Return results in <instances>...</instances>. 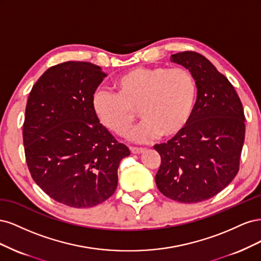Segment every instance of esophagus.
Here are the masks:
<instances>
[{
  "label": "esophagus",
  "mask_w": 261,
  "mask_h": 261,
  "mask_svg": "<svg viewBox=\"0 0 261 261\" xmlns=\"http://www.w3.org/2000/svg\"><path fill=\"white\" fill-rule=\"evenodd\" d=\"M132 153H141L145 151V148H139V147H129Z\"/></svg>",
  "instance_id": "obj_1"
}]
</instances>
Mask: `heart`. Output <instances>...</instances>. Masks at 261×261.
Returning <instances> with one entry per match:
<instances>
[{"mask_svg": "<svg viewBox=\"0 0 261 261\" xmlns=\"http://www.w3.org/2000/svg\"><path fill=\"white\" fill-rule=\"evenodd\" d=\"M114 88L93 93V111L109 130L125 136L137 110L144 120L132 135L137 141L176 136L191 120L197 97L195 78L183 67L133 68L116 78Z\"/></svg>", "mask_w": 261, "mask_h": 261, "instance_id": "b5f03b06", "label": "heart"}]
</instances>
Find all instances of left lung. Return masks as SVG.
Masks as SVG:
<instances>
[{"label":"left lung","instance_id":"obj_1","mask_svg":"<svg viewBox=\"0 0 261 261\" xmlns=\"http://www.w3.org/2000/svg\"><path fill=\"white\" fill-rule=\"evenodd\" d=\"M171 62L187 68L197 85V100L186 127L153 148L161 156L155 184L168 198L193 203L212 198L240 170L245 139L241 99L227 78L203 55L184 51Z\"/></svg>","mask_w":261,"mask_h":261}]
</instances>
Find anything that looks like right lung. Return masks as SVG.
Listing matches in <instances>:
<instances>
[{"label":"right lung","mask_w":261,"mask_h":261,"mask_svg":"<svg viewBox=\"0 0 261 261\" xmlns=\"http://www.w3.org/2000/svg\"><path fill=\"white\" fill-rule=\"evenodd\" d=\"M105 77L92 63L64 62L46 69L28 97L22 125L28 170L46 195L69 207L110 198L118 164L130 153L93 111V93Z\"/></svg>","instance_id":"right-lung-1"}]
</instances>
